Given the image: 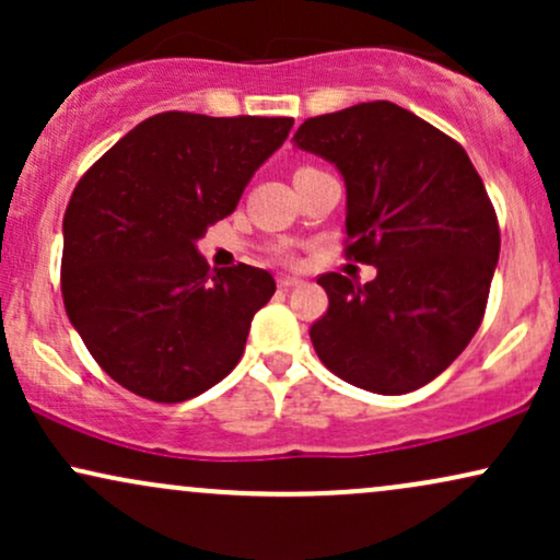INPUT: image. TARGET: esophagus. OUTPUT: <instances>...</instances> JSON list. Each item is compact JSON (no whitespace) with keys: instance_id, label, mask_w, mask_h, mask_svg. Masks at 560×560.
<instances>
[{"instance_id":"1","label":"esophagus","mask_w":560,"mask_h":560,"mask_svg":"<svg viewBox=\"0 0 560 560\" xmlns=\"http://www.w3.org/2000/svg\"><path fill=\"white\" fill-rule=\"evenodd\" d=\"M302 279H298V276H279V287L281 289H292V287H300Z\"/></svg>"}]
</instances>
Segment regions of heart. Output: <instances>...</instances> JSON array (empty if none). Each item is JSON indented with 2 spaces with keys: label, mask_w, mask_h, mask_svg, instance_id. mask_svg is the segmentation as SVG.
Listing matches in <instances>:
<instances>
[{
  "label": "heart",
  "mask_w": 560,
  "mask_h": 560,
  "mask_svg": "<svg viewBox=\"0 0 560 560\" xmlns=\"http://www.w3.org/2000/svg\"><path fill=\"white\" fill-rule=\"evenodd\" d=\"M305 171H316V168H300L298 173H305ZM298 173H294V176H298Z\"/></svg>",
  "instance_id": "heart-1"
}]
</instances>
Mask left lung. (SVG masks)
I'll list each match as a JSON object with an SVG mask.
<instances>
[{
    "mask_svg": "<svg viewBox=\"0 0 560 560\" xmlns=\"http://www.w3.org/2000/svg\"><path fill=\"white\" fill-rule=\"evenodd\" d=\"M292 141L339 171L347 255L376 268L363 287L318 279L329 294L311 326L320 363L376 395L423 387L477 334L498 266V218L477 168L458 141L392 102L307 118Z\"/></svg>",
    "mask_w": 560,
    "mask_h": 560,
    "instance_id": "1",
    "label": "left lung"
}]
</instances>
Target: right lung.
I'll use <instances>...</instances> for the list:
<instances>
[{
    "mask_svg": "<svg viewBox=\"0 0 560 560\" xmlns=\"http://www.w3.org/2000/svg\"><path fill=\"white\" fill-rule=\"evenodd\" d=\"M292 124L152 115L75 186L62 218V300L86 350L120 387L184 402L240 363L276 281L244 262L210 271L197 242L234 213Z\"/></svg>",
    "mask_w": 560,
    "mask_h": 560,
    "instance_id": "add662e5",
    "label": "right lung"
}]
</instances>
